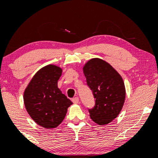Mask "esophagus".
<instances>
[{"label":"esophagus","instance_id":"obj_1","mask_svg":"<svg viewBox=\"0 0 158 158\" xmlns=\"http://www.w3.org/2000/svg\"><path fill=\"white\" fill-rule=\"evenodd\" d=\"M72 102H73L74 104H78V103H79V98H78V97L73 98V99H72Z\"/></svg>","mask_w":158,"mask_h":158}]
</instances>
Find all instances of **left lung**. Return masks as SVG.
<instances>
[{"instance_id":"8db88e82","label":"left lung","mask_w":158,"mask_h":158,"mask_svg":"<svg viewBox=\"0 0 158 158\" xmlns=\"http://www.w3.org/2000/svg\"><path fill=\"white\" fill-rule=\"evenodd\" d=\"M83 72L95 99V106L89 109L90 117L100 126L108 124L119 115L124 105L123 78L111 65L98 58L88 61Z\"/></svg>"}]
</instances>
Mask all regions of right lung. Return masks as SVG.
Segmentation results:
<instances>
[{"label": "right lung", "mask_w": 158, "mask_h": 158, "mask_svg": "<svg viewBox=\"0 0 158 158\" xmlns=\"http://www.w3.org/2000/svg\"><path fill=\"white\" fill-rule=\"evenodd\" d=\"M61 68L49 64L40 69L32 77L23 94L27 111L40 126L56 128L66 116L73 102L58 88Z\"/></svg>", "instance_id": "add662e5"}]
</instances>
